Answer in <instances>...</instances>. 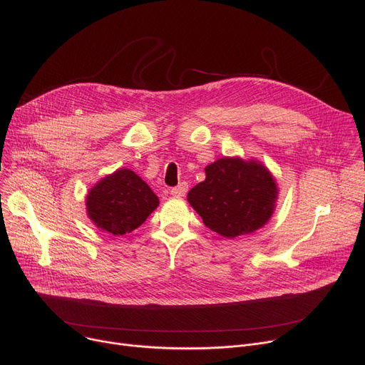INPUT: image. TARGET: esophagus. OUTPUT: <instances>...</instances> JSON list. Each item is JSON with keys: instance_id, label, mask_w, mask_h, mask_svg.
<instances>
[{"instance_id": "obj_1", "label": "esophagus", "mask_w": 365, "mask_h": 365, "mask_svg": "<svg viewBox=\"0 0 365 365\" xmlns=\"http://www.w3.org/2000/svg\"><path fill=\"white\" fill-rule=\"evenodd\" d=\"M186 192H187V185H186V183H180L179 186L173 187V189L170 190V194H171L173 197H176V198H182V197H185V195H186Z\"/></svg>"}]
</instances>
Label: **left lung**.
Segmentation results:
<instances>
[{"instance_id": "1", "label": "left lung", "mask_w": 365, "mask_h": 365, "mask_svg": "<svg viewBox=\"0 0 365 365\" xmlns=\"http://www.w3.org/2000/svg\"><path fill=\"white\" fill-rule=\"evenodd\" d=\"M278 194L275 178L260 161L223 157L205 167V180L189 190L187 202L207 227L237 238L269 222Z\"/></svg>"}]
</instances>
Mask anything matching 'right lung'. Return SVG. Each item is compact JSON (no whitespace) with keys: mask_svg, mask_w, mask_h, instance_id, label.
<instances>
[{"mask_svg":"<svg viewBox=\"0 0 365 365\" xmlns=\"http://www.w3.org/2000/svg\"><path fill=\"white\" fill-rule=\"evenodd\" d=\"M158 204V197L136 173L118 168L88 189L86 212L101 231L123 237L138 229Z\"/></svg>","mask_w":365,"mask_h":365,"instance_id":"right-lung-1","label":"right lung"}]
</instances>
